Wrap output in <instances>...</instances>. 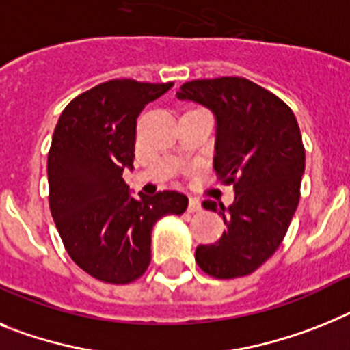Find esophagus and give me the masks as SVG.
Masks as SVG:
<instances>
[{"label":"esophagus","mask_w":350,"mask_h":350,"mask_svg":"<svg viewBox=\"0 0 350 350\" xmlns=\"http://www.w3.org/2000/svg\"><path fill=\"white\" fill-rule=\"evenodd\" d=\"M202 208H201V202H199V199H196V198H190V201H189V211L190 213H196V211H201Z\"/></svg>","instance_id":"obj_1"}]
</instances>
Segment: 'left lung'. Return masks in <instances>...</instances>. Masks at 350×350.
Segmentation results:
<instances>
[{"instance_id":"1","label":"left lung","mask_w":350,"mask_h":350,"mask_svg":"<svg viewBox=\"0 0 350 350\" xmlns=\"http://www.w3.org/2000/svg\"><path fill=\"white\" fill-rule=\"evenodd\" d=\"M178 98L215 113L213 169L234 189L231 206L202 202L222 215L226 231L199 245L196 261L217 280L252 274L278 251L297 210L306 161L297 119L283 99L239 76L187 81Z\"/></svg>"}]
</instances>
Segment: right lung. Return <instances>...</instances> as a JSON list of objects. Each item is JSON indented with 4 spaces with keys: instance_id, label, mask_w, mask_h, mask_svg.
<instances>
[{
    "instance_id": "add662e5",
    "label": "right lung",
    "mask_w": 350,
    "mask_h": 350,
    "mask_svg": "<svg viewBox=\"0 0 350 350\" xmlns=\"http://www.w3.org/2000/svg\"><path fill=\"white\" fill-rule=\"evenodd\" d=\"M172 87L110 80L64 108L48 154L49 210L70 260L105 283L139 280L151 261L152 226L181 215L189 198L176 190L130 196L137 117Z\"/></svg>"
}]
</instances>
